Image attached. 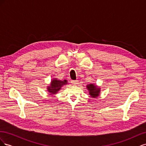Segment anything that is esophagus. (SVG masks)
<instances>
[{"mask_svg": "<svg viewBox=\"0 0 146 146\" xmlns=\"http://www.w3.org/2000/svg\"><path fill=\"white\" fill-rule=\"evenodd\" d=\"M71 83L72 84H74V85H77V84H78V80H71Z\"/></svg>", "mask_w": 146, "mask_h": 146, "instance_id": "1", "label": "esophagus"}]
</instances>
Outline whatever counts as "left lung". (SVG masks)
Returning <instances> with one entry per match:
<instances>
[{
    "instance_id": "1",
    "label": "left lung",
    "mask_w": 146,
    "mask_h": 146,
    "mask_svg": "<svg viewBox=\"0 0 146 146\" xmlns=\"http://www.w3.org/2000/svg\"><path fill=\"white\" fill-rule=\"evenodd\" d=\"M88 90L90 91V94L92 98H96L97 96L99 95L100 90L97 88L96 86H94L92 84H90V85H87Z\"/></svg>"
}]
</instances>
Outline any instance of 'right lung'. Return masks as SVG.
<instances>
[{"label":"right lung","instance_id":"add662e5","mask_svg":"<svg viewBox=\"0 0 146 146\" xmlns=\"http://www.w3.org/2000/svg\"><path fill=\"white\" fill-rule=\"evenodd\" d=\"M67 81L64 80V81H61V80H52L50 84V86H48L47 88L48 91L50 92V93L52 94H56L57 92H58L62 86L67 84Z\"/></svg>","mask_w":146,"mask_h":146}]
</instances>
